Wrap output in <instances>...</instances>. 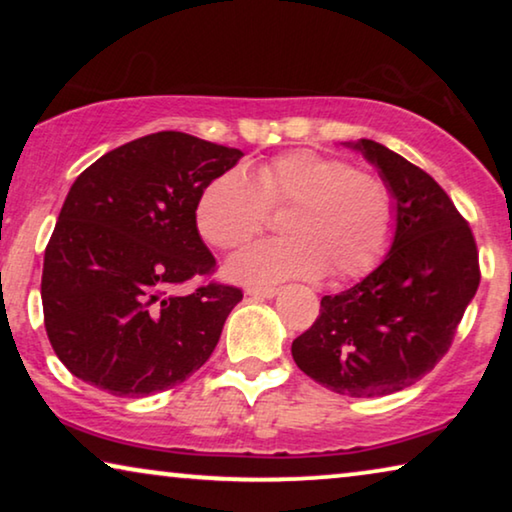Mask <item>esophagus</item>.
Returning a JSON list of instances; mask_svg holds the SVG:
<instances>
[{
    "label": "esophagus",
    "mask_w": 512,
    "mask_h": 512,
    "mask_svg": "<svg viewBox=\"0 0 512 512\" xmlns=\"http://www.w3.org/2000/svg\"><path fill=\"white\" fill-rule=\"evenodd\" d=\"M247 296H251V298H272V296H277V289H275V286H249Z\"/></svg>",
    "instance_id": "34e87169"
}]
</instances>
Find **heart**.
I'll list each match as a JSON object with an SVG mask.
<instances>
[{"mask_svg":"<svg viewBox=\"0 0 512 512\" xmlns=\"http://www.w3.org/2000/svg\"><path fill=\"white\" fill-rule=\"evenodd\" d=\"M289 207V237L268 240L230 258L228 277L242 284L366 277L394 242L396 195L380 174L356 170L347 158L312 149L277 153L251 174L228 170L202 188L195 226L202 240L233 251L261 235L270 209Z\"/></svg>","mask_w":512,"mask_h":512,"instance_id":"b5f03b06","label":"heart"}]
</instances>
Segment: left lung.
Masks as SVG:
<instances>
[{
    "mask_svg": "<svg viewBox=\"0 0 512 512\" xmlns=\"http://www.w3.org/2000/svg\"><path fill=\"white\" fill-rule=\"evenodd\" d=\"M396 195V235L377 270L321 298L319 317L291 345L321 387L375 398L436 368L480 284L473 230L438 181L387 146L354 144Z\"/></svg>",
    "mask_w": 512,
    "mask_h": 512,
    "instance_id": "obj_1",
    "label": "left lung"
}]
</instances>
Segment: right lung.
I'll use <instances>...</instances> for the list:
<instances>
[{"label":"right lung","instance_id":"1","mask_svg":"<svg viewBox=\"0 0 512 512\" xmlns=\"http://www.w3.org/2000/svg\"><path fill=\"white\" fill-rule=\"evenodd\" d=\"M240 149L177 130L104 153L69 188L44 254L41 303L53 352L79 380L114 396H149L195 373L242 289L216 270L195 205Z\"/></svg>","mask_w":512,"mask_h":512}]
</instances>
